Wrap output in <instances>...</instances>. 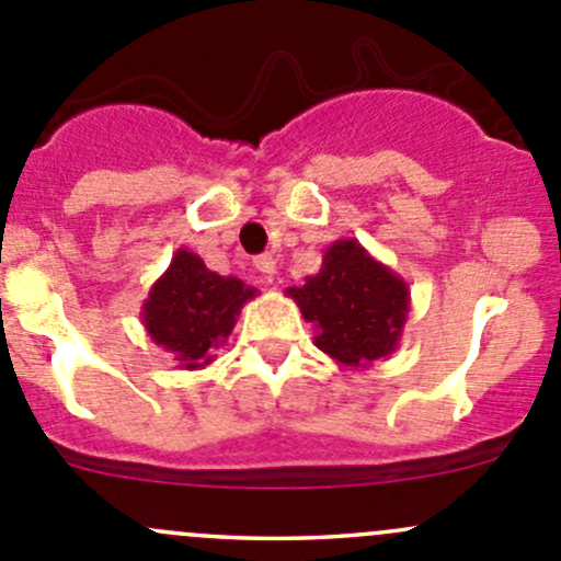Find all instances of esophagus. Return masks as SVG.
<instances>
[{"label": "esophagus", "mask_w": 561, "mask_h": 561, "mask_svg": "<svg viewBox=\"0 0 561 561\" xmlns=\"http://www.w3.org/2000/svg\"><path fill=\"white\" fill-rule=\"evenodd\" d=\"M254 268H257L260 274L265 276V279H271V276L276 274V260H274V254H260V257H254Z\"/></svg>", "instance_id": "esophagus-1"}]
</instances>
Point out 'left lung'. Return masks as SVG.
Wrapping results in <instances>:
<instances>
[{
    "mask_svg": "<svg viewBox=\"0 0 561 561\" xmlns=\"http://www.w3.org/2000/svg\"><path fill=\"white\" fill-rule=\"evenodd\" d=\"M287 296L312 322L314 344L339 366L369 369L401 342L410 287L355 239H339L322 254L320 274Z\"/></svg>",
    "mask_w": 561,
    "mask_h": 561,
    "instance_id": "left-lung-1",
    "label": "left lung"
}]
</instances>
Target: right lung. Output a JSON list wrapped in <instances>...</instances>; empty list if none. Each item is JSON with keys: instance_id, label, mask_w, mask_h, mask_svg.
Returning a JSON list of instances; mask_svg holds the SVG:
<instances>
[{"instance_id": "add662e5", "label": "right lung", "mask_w": 561, "mask_h": 561, "mask_svg": "<svg viewBox=\"0 0 561 561\" xmlns=\"http://www.w3.org/2000/svg\"><path fill=\"white\" fill-rule=\"evenodd\" d=\"M254 296V287L219 276L195 252L179 249L151 285L140 317L151 342L171 353L179 369L195 371L211 364L214 350L228 342L241 307Z\"/></svg>"}]
</instances>
